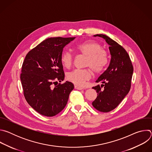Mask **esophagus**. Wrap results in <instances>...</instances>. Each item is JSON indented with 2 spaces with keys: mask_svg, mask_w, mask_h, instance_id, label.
<instances>
[{
  "mask_svg": "<svg viewBox=\"0 0 152 152\" xmlns=\"http://www.w3.org/2000/svg\"><path fill=\"white\" fill-rule=\"evenodd\" d=\"M75 88L76 89V90H83V88L80 87V86H77V85H75Z\"/></svg>",
  "mask_w": 152,
  "mask_h": 152,
  "instance_id": "obj_1",
  "label": "esophagus"
}]
</instances>
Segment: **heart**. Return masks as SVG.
Wrapping results in <instances>:
<instances>
[{"label": "heart", "mask_w": 152, "mask_h": 152, "mask_svg": "<svg viewBox=\"0 0 152 152\" xmlns=\"http://www.w3.org/2000/svg\"><path fill=\"white\" fill-rule=\"evenodd\" d=\"M76 51L86 56L85 65L90 66L96 73H100L107 66L108 56L98 42L86 41L79 43L75 46ZM61 62L65 68H70L72 65L73 56L68 51L64 52L61 56ZM89 69H75L67 74V79L75 85L82 86L85 82L91 77Z\"/></svg>", "instance_id": "obj_1"}]
</instances>
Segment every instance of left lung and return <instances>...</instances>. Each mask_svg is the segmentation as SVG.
Here are the masks:
<instances>
[{
    "label": "left lung",
    "instance_id": "8db88e82",
    "mask_svg": "<svg viewBox=\"0 0 152 152\" xmlns=\"http://www.w3.org/2000/svg\"><path fill=\"white\" fill-rule=\"evenodd\" d=\"M94 37L103 38L106 41L110 46L111 58L107 69L96 81L100 82L101 85L93 87L97 96L92 104L97 110L108 113L114 110L129 92L134 68L128 53L116 41L103 34Z\"/></svg>",
    "mask_w": 152,
    "mask_h": 152
}]
</instances>
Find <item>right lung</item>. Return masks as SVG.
I'll return each instance as SVG.
<instances>
[{"instance_id":"obj_1","label":"right lung","mask_w":152,"mask_h":152,"mask_svg":"<svg viewBox=\"0 0 152 152\" xmlns=\"http://www.w3.org/2000/svg\"><path fill=\"white\" fill-rule=\"evenodd\" d=\"M75 38H49L25 57L20 75L24 96L29 104L42 115L53 117L59 113L74 88L69 81L57 85L55 83L64 79L61 56L63 48Z\"/></svg>"}]
</instances>
